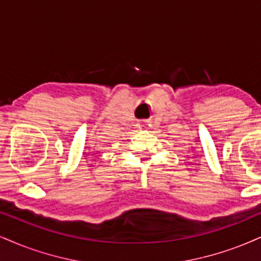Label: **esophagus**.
I'll return each instance as SVG.
<instances>
[{
  "label": "esophagus",
  "mask_w": 261,
  "mask_h": 261,
  "mask_svg": "<svg viewBox=\"0 0 261 261\" xmlns=\"http://www.w3.org/2000/svg\"><path fill=\"white\" fill-rule=\"evenodd\" d=\"M138 127H139V129H147V128L150 127V122L146 120L140 121L139 124H138Z\"/></svg>",
  "instance_id": "obj_1"
}]
</instances>
